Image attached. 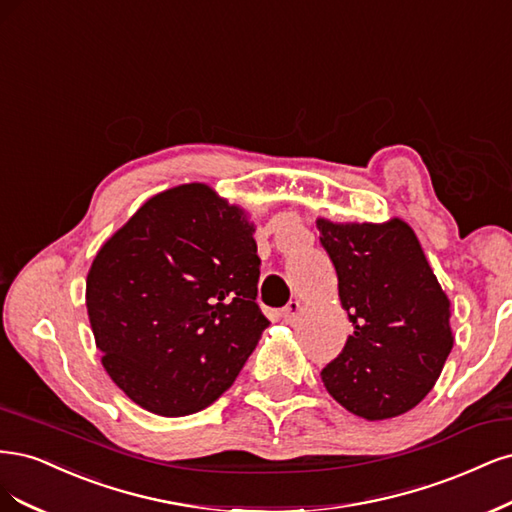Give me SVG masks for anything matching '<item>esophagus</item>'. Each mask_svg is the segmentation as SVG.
<instances>
[{"label":"esophagus","instance_id":"34e87169","mask_svg":"<svg viewBox=\"0 0 512 512\" xmlns=\"http://www.w3.org/2000/svg\"><path fill=\"white\" fill-rule=\"evenodd\" d=\"M300 310H302V304L298 300H291L283 310H280V317H283L287 323H293L295 319H298Z\"/></svg>","mask_w":512,"mask_h":512}]
</instances>
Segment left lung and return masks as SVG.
<instances>
[{"label":"left lung","instance_id":"obj_1","mask_svg":"<svg viewBox=\"0 0 512 512\" xmlns=\"http://www.w3.org/2000/svg\"><path fill=\"white\" fill-rule=\"evenodd\" d=\"M355 332L321 370L332 398L368 421L415 408L444 368L451 302L410 225L317 221Z\"/></svg>","mask_w":512,"mask_h":512}]
</instances>
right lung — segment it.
I'll use <instances>...</instances> for the list:
<instances>
[{"label": "right lung", "instance_id": "1", "mask_svg": "<svg viewBox=\"0 0 512 512\" xmlns=\"http://www.w3.org/2000/svg\"><path fill=\"white\" fill-rule=\"evenodd\" d=\"M253 232L238 206L191 183L151 197L95 255L89 321L129 400L185 417L232 387L270 325Z\"/></svg>", "mask_w": 512, "mask_h": 512}]
</instances>
